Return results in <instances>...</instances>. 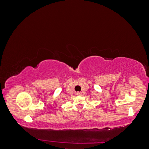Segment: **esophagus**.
<instances>
[{
  "instance_id": "obj_1",
  "label": "esophagus",
  "mask_w": 149,
  "mask_h": 149,
  "mask_svg": "<svg viewBox=\"0 0 149 149\" xmlns=\"http://www.w3.org/2000/svg\"><path fill=\"white\" fill-rule=\"evenodd\" d=\"M76 94H77V95H82V93L80 92H78L76 93Z\"/></svg>"
}]
</instances>
